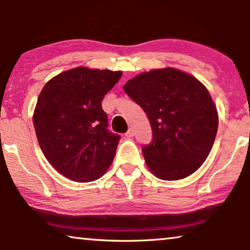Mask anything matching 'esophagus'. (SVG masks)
Masks as SVG:
<instances>
[{
    "instance_id": "esophagus-1",
    "label": "esophagus",
    "mask_w": 250,
    "mask_h": 250,
    "mask_svg": "<svg viewBox=\"0 0 250 250\" xmlns=\"http://www.w3.org/2000/svg\"><path fill=\"white\" fill-rule=\"evenodd\" d=\"M133 135H135V131H133L132 128H129L128 131L125 132V137H128V138H130V137H133Z\"/></svg>"
}]
</instances>
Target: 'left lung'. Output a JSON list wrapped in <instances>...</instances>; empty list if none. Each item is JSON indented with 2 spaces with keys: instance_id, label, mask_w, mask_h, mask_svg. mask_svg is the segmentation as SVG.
<instances>
[{
  "instance_id": "1",
  "label": "left lung",
  "mask_w": 250,
  "mask_h": 250,
  "mask_svg": "<svg viewBox=\"0 0 250 250\" xmlns=\"http://www.w3.org/2000/svg\"><path fill=\"white\" fill-rule=\"evenodd\" d=\"M124 88L145 111L152 126V143L142 149L149 170L170 181L198 170L212 149L219 125L205 86L188 73L167 68L144 72Z\"/></svg>"
}]
</instances>
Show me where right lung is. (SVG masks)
<instances>
[{
	"label": "right lung",
	"mask_w": 250,
	"mask_h": 250,
	"mask_svg": "<svg viewBox=\"0 0 250 250\" xmlns=\"http://www.w3.org/2000/svg\"><path fill=\"white\" fill-rule=\"evenodd\" d=\"M121 76L79 66L54 77L41 91L33 118L38 143L70 180H96L113 162L121 137L107 129L102 101Z\"/></svg>",
	"instance_id": "right-lung-1"
}]
</instances>
